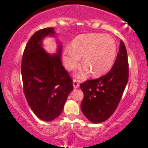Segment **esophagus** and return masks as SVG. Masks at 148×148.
I'll return each mask as SVG.
<instances>
[{
  "instance_id": "esophagus-1",
  "label": "esophagus",
  "mask_w": 148,
  "mask_h": 148,
  "mask_svg": "<svg viewBox=\"0 0 148 148\" xmlns=\"http://www.w3.org/2000/svg\"><path fill=\"white\" fill-rule=\"evenodd\" d=\"M73 87L74 88H78L79 87V84L78 83V81L76 79L73 80Z\"/></svg>"
}]
</instances>
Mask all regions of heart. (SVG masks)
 Returning a JSON list of instances; mask_svg holds the SVG:
<instances>
[{
	"label": "heart",
	"mask_w": 148,
	"mask_h": 148,
	"mask_svg": "<svg viewBox=\"0 0 148 148\" xmlns=\"http://www.w3.org/2000/svg\"><path fill=\"white\" fill-rule=\"evenodd\" d=\"M117 46L112 36L103 34H82L72 41L71 47L64 50V62L68 69L75 68L82 58L86 68L75 74L79 79H85L88 73L101 76L111 69L116 60Z\"/></svg>",
	"instance_id": "b5f03b06"
}]
</instances>
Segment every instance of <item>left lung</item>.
<instances>
[{
  "mask_svg": "<svg viewBox=\"0 0 148 148\" xmlns=\"http://www.w3.org/2000/svg\"><path fill=\"white\" fill-rule=\"evenodd\" d=\"M128 79L127 51L120 41L119 52L112 69L101 77L80 84L84 93L81 109L93 123H101L114 114Z\"/></svg>",
  "mask_w": 148,
  "mask_h": 148,
  "instance_id": "8db88e82",
  "label": "left lung"
}]
</instances>
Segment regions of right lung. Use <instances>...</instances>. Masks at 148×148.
Here are the masks:
<instances>
[{
    "label": "right lung",
    "mask_w": 148,
    "mask_h": 148,
    "mask_svg": "<svg viewBox=\"0 0 148 148\" xmlns=\"http://www.w3.org/2000/svg\"><path fill=\"white\" fill-rule=\"evenodd\" d=\"M47 36H55L53 28L38 30L30 37L23 53L21 73L30 107L39 119L50 122L62 113L73 86L61 61L62 45L53 55L42 47V40Z\"/></svg>",
    "instance_id": "right-lung-1"
}]
</instances>
